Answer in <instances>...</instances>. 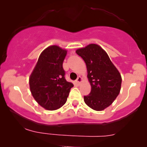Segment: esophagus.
I'll list each match as a JSON object with an SVG mask.
<instances>
[{
    "mask_svg": "<svg viewBox=\"0 0 147 147\" xmlns=\"http://www.w3.org/2000/svg\"><path fill=\"white\" fill-rule=\"evenodd\" d=\"M82 78H81L80 76L78 77V79L76 80V82H77V84H80V82H82Z\"/></svg>",
    "mask_w": 147,
    "mask_h": 147,
    "instance_id": "obj_1",
    "label": "esophagus"
}]
</instances>
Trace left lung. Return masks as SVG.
Here are the masks:
<instances>
[{
  "label": "left lung",
  "instance_id": "1",
  "mask_svg": "<svg viewBox=\"0 0 147 147\" xmlns=\"http://www.w3.org/2000/svg\"><path fill=\"white\" fill-rule=\"evenodd\" d=\"M85 62L91 92L84 96L86 105L102 111L112 104L121 90V77L107 53L100 46L90 44L76 50Z\"/></svg>",
  "mask_w": 147,
  "mask_h": 147
}]
</instances>
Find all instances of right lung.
I'll use <instances>...</instances> for the list:
<instances>
[{
	"label": "right lung",
	"instance_id": "right-lung-1",
	"mask_svg": "<svg viewBox=\"0 0 147 147\" xmlns=\"http://www.w3.org/2000/svg\"><path fill=\"white\" fill-rule=\"evenodd\" d=\"M67 50L49 46L40 55L29 78L32 97L47 110H55L65 105L73 84L65 80L63 63Z\"/></svg>",
	"mask_w": 147,
	"mask_h": 147
}]
</instances>
